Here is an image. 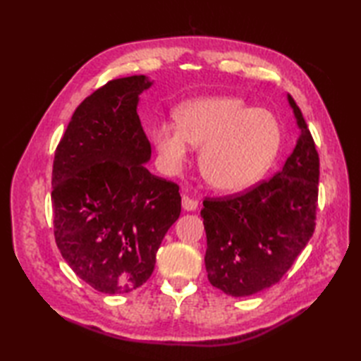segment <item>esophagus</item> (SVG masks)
<instances>
[{
  "label": "esophagus",
  "mask_w": 361,
  "mask_h": 361,
  "mask_svg": "<svg viewBox=\"0 0 361 361\" xmlns=\"http://www.w3.org/2000/svg\"><path fill=\"white\" fill-rule=\"evenodd\" d=\"M181 204H183V209H185V211H195L198 208V202L194 200V198L188 197V195H183Z\"/></svg>",
  "instance_id": "34e87169"
}]
</instances>
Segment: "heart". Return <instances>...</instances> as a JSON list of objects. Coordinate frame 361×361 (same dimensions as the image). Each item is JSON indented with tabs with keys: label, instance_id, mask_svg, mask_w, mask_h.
Wrapping results in <instances>:
<instances>
[{
	"label": "heart",
	"instance_id": "b5f03b06",
	"mask_svg": "<svg viewBox=\"0 0 361 361\" xmlns=\"http://www.w3.org/2000/svg\"><path fill=\"white\" fill-rule=\"evenodd\" d=\"M178 126L159 124L152 132L161 164L167 172L185 166L189 146L202 147L200 171L214 189L240 192L262 178L281 142L271 113L250 109L242 99L200 97L176 110Z\"/></svg>",
	"mask_w": 361,
	"mask_h": 361
}]
</instances>
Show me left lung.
Instances as JSON below:
<instances>
[{"label": "left lung", "instance_id": "1", "mask_svg": "<svg viewBox=\"0 0 361 361\" xmlns=\"http://www.w3.org/2000/svg\"><path fill=\"white\" fill-rule=\"evenodd\" d=\"M299 137L282 171L242 195L206 198L204 265L214 287L250 296L279 282L315 231L319 157L293 97Z\"/></svg>", "mask_w": 361, "mask_h": 361}]
</instances>
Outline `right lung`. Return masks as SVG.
Masks as SVG:
<instances>
[{"mask_svg": "<svg viewBox=\"0 0 361 361\" xmlns=\"http://www.w3.org/2000/svg\"><path fill=\"white\" fill-rule=\"evenodd\" d=\"M145 75L114 79L88 96L60 140L52 166L54 235L82 281L128 293L150 278L157 251L181 212L178 185L152 175L136 113Z\"/></svg>", "mask_w": 361, "mask_h": 361, "instance_id": "obj_1", "label": "right lung"}]
</instances>
